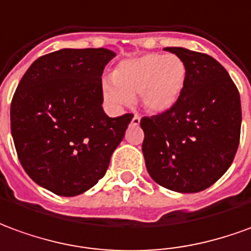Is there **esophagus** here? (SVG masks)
Instances as JSON below:
<instances>
[{"instance_id": "obj_1", "label": "esophagus", "mask_w": 251, "mask_h": 251, "mask_svg": "<svg viewBox=\"0 0 251 251\" xmlns=\"http://www.w3.org/2000/svg\"><path fill=\"white\" fill-rule=\"evenodd\" d=\"M131 124H132L134 127L139 126V124H140V116H139V115H135V116L132 117V120H131Z\"/></svg>"}]
</instances>
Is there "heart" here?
Returning <instances> with one entry per match:
<instances>
[{"label": "heart", "mask_w": 251, "mask_h": 251, "mask_svg": "<svg viewBox=\"0 0 251 251\" xmlns=\"http://www.w3.org/2000/svg\"><path fill=\"white\" fill-rule=\"evenodd\" d=\"M185 79V63L178 56L146 54L119 63L113 79L102 81V92L113 105H128L139 96L149 111L165 112L178 100Z\"/></svg>", "instance_id": "1"}]
</instances>
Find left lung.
<instances>
[{"instance_id":"1","label":"left lung","mask_w":251,"mask_h":251,"mask_svg":"<svg viewBox=\"0 0 251 251\" xmlns=\"http://www.w3.org/2000/svg\"><path fill=\"white\" fill-rule=\"evenodd\" d=\"M165 50L185 63V85L170 109L142 117V151L157 184L196 193L215 184L234 161L241 138V97L212 56L182 47Z\"/></svg>"}]
</instances>
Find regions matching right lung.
Here are the masks:
<instances>
[{"label":"right lung","mask_w":251,"mask_h":251,"mask_svg":"<svg viewBox=\"0 0 251 251\" xmlns=\"http://www.w3.org/2000/svg\"><path fill=\"white\" fill-rule=\"evenodd\" d=\"M116 54L106 49H63L37 58L10 104L17 157L36 184L59 196H77L106 173L131 113L102 109L101 75Z\"/></svg>","instance_id":"obj_1"}]
</instances>
